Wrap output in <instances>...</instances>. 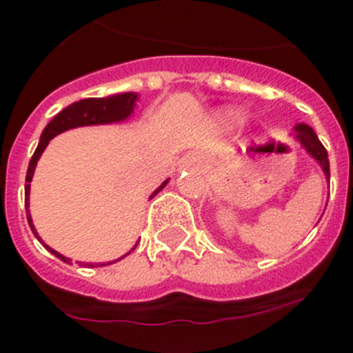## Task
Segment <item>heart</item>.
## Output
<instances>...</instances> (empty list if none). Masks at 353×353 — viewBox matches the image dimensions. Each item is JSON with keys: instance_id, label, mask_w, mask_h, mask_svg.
<instances>
[{"instance_id": "b5f03b06", "label": "heart", "mask_w": 353, "mask_h": 353, "mask_svg": "<svg viewBox=\"0 0 353 353\" xmlns=\"http://www.w3.org/2000/svg\"><path fill=\"white\" fill-rule=\"evenodd\" d=\"M228 118H230V120H235L236 114L235 113H230V114H228Z\"/></svg>"}]
</instances>
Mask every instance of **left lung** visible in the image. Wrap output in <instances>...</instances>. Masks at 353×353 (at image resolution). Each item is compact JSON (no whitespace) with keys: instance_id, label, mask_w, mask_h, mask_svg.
Returning <instances> with one entry per match:
<instances>
[{"instance_id":"obj_1","label":"left lung","mask_w":353,"mask_h":353,"mask_svg":"<svg viewBox=\"0 0 353 353\" xmlns=\"http://www.w3.org/2000/svg\"><path fill=\"white\" fill-rule=\"evenodd\" d=\"M295 138H297L299 141H301V145L310 152L311 157H314L318 162H320V166H322L325 176L327 179H330L329 155H327L325 146H323L322 141L318 139L314 130L311 129L310 125H305V123H299V125L295 127Z\"/></svg>"}]
</instances>
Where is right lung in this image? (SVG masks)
Segmentation results:
<instances>
[{
    "label": "right lung",
    "mask_w": 353,
    "mask_h": 353,
    "mask_svg": "<svg viewBox=\"0 0 353 353\" xmlns=\"http://www.w3.org/2000/svg\"><path fill=\"white\" fill-rule=\"evenodd\" d=\"M136 99H138V95H136V93H120V95L105 97V99H84V101L74 102V104H70L68 108H65L63 111H60V113L56 114V117L49 121L48 125H46L42 136H40V143H39V146H37L33 157H31L30 166H28V173H26L28 183L24 185V205H26V217H28V223H30L31 232H33V235L40 240V244L48 249V251H51L56 258H60L61 261H65V263H68L70 260H68V258H65L63 254H60V252H56L54 249H51L49 245L43 244L42 239L39 236V233L35 232V226H33V223H31L30 210H28V205H30V182H31V176H33V171H35L37 161H39V157L42 155L43 150H46L48 143L51 141L54 136H58L60 132H65V130L74 129V127H81V125H97V123H111V121L125 120V118L132 113L134 102H136ZM166 183H168V180L162 183L159 189H155L154 194H152V198H154L159 191H162ZM136 245L130 249V252L136 249ZM130 252H127V254H130ZM127 254H123L121 258H125ZM121 258H118V260H121ZM118 260L109 261V263H95V267H104V265L117 263ZM77 263L93 267V263H81V261H77Z\"/></svg>",
    "instance_id": "add662e5"
}]
</instances>
